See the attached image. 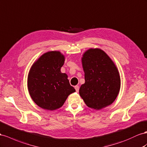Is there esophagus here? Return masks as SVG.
<instances>
[{"label": "esophagus", "mask_w": 147, "mask_h": 147, "mask_svg": "<svg viewBox=\"0 0 147 147\" xmlns=\"http://www.w3.org/2000/svg\"><path fill=\"white\" fill-rule=\"evenodd\" d=\"M75 90H76V92H78V91H79V86H75Z\"/></svg>", "instance_id": "obj_1"}]
</instances>
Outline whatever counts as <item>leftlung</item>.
<instances>
[{
	"label": "left lung",
	"instance_id": "obj_1",
	"mask_svg": "<svg viewBox=\"0 0 147 147\" xmlns=\"http://www.w3.org/2000/svg\"><path fill=\"white\" fill-rule=\"evenodd\" d=\"M84 84L79 94L89 108L100 110L116 100L121 87V78L114 62L100 49H90L83 55Z\"/></svg>",
	"mask_w": 147,
	"mask_h": 147
}]
</instances>
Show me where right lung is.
Here are the masks:
<instances>
[{
	"label": "right lung",
	"mask_w": 147,
	"mask_h": 147,
	"mask_svg": "<svg viewBox=\"0 0 147 147\" xmlns=\"http://www.w3.org/2000/svg\"><path fill=\"white\" fill-rule=\"evenodd\" d=\"M65 57L59 51L42 54L31 67L28 88L34 102L41 108L53 111L61 108L69 95L75 92L65 74L61 73Z\"/></svg>",
	"instance_id": "right-lung-1"
}]
</instances>
